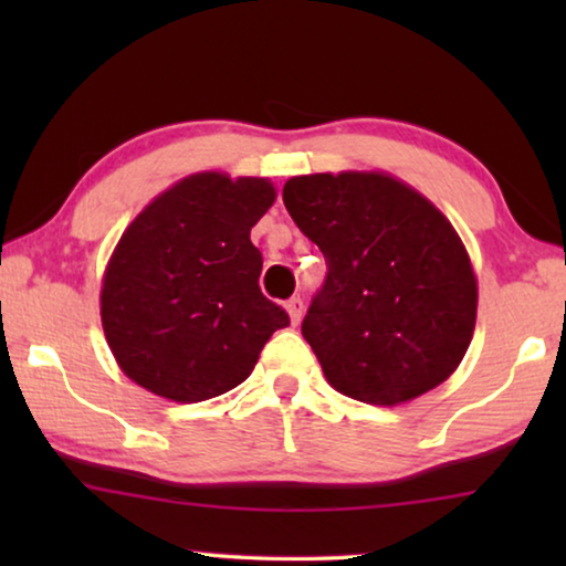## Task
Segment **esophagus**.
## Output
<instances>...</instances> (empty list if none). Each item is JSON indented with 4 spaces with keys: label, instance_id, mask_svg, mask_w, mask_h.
<instances>
[{
    "label": "esophagus",
    "instance_id": "esophagus-1",
    "mask_svg": "<svg viewBox=\"0 0 566 566\" xmlns=\"http://www.w3.org/2000/svg\"><path fill=\"white\" fill-rule=\"evenodd\" d=\"M285 312H289L291 316V324H298L301 316H304V301H301L298 296H293L285 301Z\"/></svg>",
    "mask_w": 566,
    "mask_h": 566
}]
</instances>
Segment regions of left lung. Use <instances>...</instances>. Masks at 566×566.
<instances>
[{
	"label": "left lung",
	"instance_id": "1",
	"mask_svg": "<svg viewBox=\"0 0 566 566\" xmlns=\"http://www.w3.org/2000/svg\"><path fill=\"white\" fill-rule=\"evenodd\" d=\"M283 203L327 260L301 335L332 389L397 407L461 366L476 327V275L459 231L399 177H291Z\"/></svg>",
	"mask_w": 566,
	"mask_h": 566
}]
</instances>
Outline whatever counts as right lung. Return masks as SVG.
Listing matches in <instances>:
<instances>
[{
	"label": "right lung",
	"instance_id": "obj_1",
	"mask_svg": "<svg viewBox=\"0 0 566 566\" xmlns=\"http://www.w3.org/2000/svg\"><path fill=\"white\" fill-rule=\"evenodd\" d=\"M275 203L268 177L196 172L159 192L105 265L99 319L115 363L161 399L192 405L252 374L289 314L260 291L250 231Z\"/></svg>",
	"mask_w": 566,
	"mask_h": 566
}]
</instances>
